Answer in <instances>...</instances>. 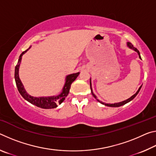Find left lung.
Here are the masks:
<instances>
[{"mask_svg":"<svg viewBox=\"0 0 156 156\" xmlns=\"http://www.w3.org/2000/svg\"><path fill=\"white\" fill-rule=\"evenodd\" d=\"M127 45H128V47H129V48H131V49H133V50H135V51L138 53V55H139V58H140L141 59V57H140V52H139V51L138 49H137L136 47H133V44H132L131 43H127ZM90 87H91V81H90ZM141 87H142V86L141 87H140V88H139V89L138 90V91L136 92V93L134 94V95H133V96H132L131 98H129V99H127V100H125V101H122V102H118V103H115V104H105V103H103V102H100V101H99L97 99V98H96V96H95V95L93 94V91H92V90H91V93H92V95H93V96L95 98H96V100H98V101H99L100 103H102V104H103V105H106V106H108V107H120V106H122V105H125L126 103H127V102H130L131 100H133L134 98H135L136 96H137V94H138V92L140 91V89H141Z\"/></svg>","mask_w":156,"mask_h":156,"instance_id":"1","label":"left lung"}]
</instances>
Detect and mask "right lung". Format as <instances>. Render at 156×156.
<instances>
[{"label": "right lung", "mask_w": 156, "mask_h": 156, "mask_svg": "<svg viewBox=\"0 0 156 156\" xmlns=\"http://www.w3.org/2000/svg\"><path fill=\"white\" fill-rule=\"evenodd\" d=\"M29 49L25 50V51H23L22 54H20L17 65L15 67L14 78L18 90L19 91L21 96L23 97V98H25L26 100H27L28 102H30V103L36 105L37 107L43 108V109H54V108H56L58 106V102H59V104H61L65 100V98L67 96L70 90L71 84H72L73 82L76 80V78L78 77V76L79 75V72L72 73V74H70L67 76V78H66V83L64 85V87H63L62 92L60 95H58V96L39 98L31 96L25 90L24 87H23L22 83H21L19 78V76H18V69H19V66L20 64L21 58H22V56Z\"/></svg>", "instance_id": "obj_1"}]
</instances>
